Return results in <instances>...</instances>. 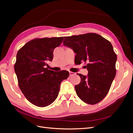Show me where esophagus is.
<instances>
[{
  "label": "esophagus",
  "instance_id": "obj_1",
  "mask_svg": "<svg viewBox=\"0 0 133 133\" xmlns=\"http://www.w3.org/2000/svg\"><path fill=\"white\" fill-rule=\"evenodd\" d=\"M73 75H75V73H73L72 72H70V76L71 77Z\"/></svg>",
  "mask_w": 133,
  "mask_h": 133
}]
</instances>
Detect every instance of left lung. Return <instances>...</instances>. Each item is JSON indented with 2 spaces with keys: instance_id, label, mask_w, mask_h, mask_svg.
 <instances>
[{
  "instance_id": "8db88e82",
  "label": "left lung",
  "mask_w": 133,
  "mask_h": 133,
  "mask_svg": "<svg viewBox=\"0 0 133 133\" xmlns=\"http://www.w3.org/2000/svg\"><path fill=\"white\" fill-rule=\"evenodd\" d=\"M64 38L63 45L72 49L76 54V65L82 62L87 63L88 76L78 73L81 81L75 86L77 95L87 104H97L109 92L116 74L117 55L111 43L94 33Z\"/></svg>"
}]
</instances>
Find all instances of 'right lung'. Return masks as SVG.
Listing matches in <instances>:
<instances>
[{
    "instance_id": "1",
    "label": "right lung",
    "mask_w": 133,
    "mask_h": 133,
    "mask_svg": "<svg viewBox=\"0 0 133 133\" xmlns=\"http://www.w3.org/2000/svg\"><path fill=\"white\" fill-rule=\"evenodd\" d=\"M63 37L36 38L19 49L14 70L18 84L26 99L32 104L44 107L56 100L61 83L70 73L54 72L45 67L53 59L54 49L60 46Z\"/></svg>"
}]
</instances>
